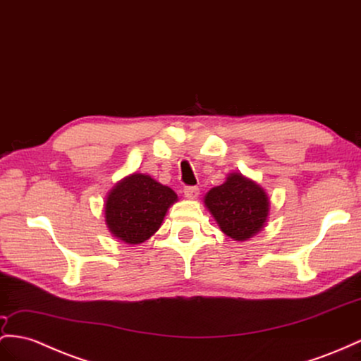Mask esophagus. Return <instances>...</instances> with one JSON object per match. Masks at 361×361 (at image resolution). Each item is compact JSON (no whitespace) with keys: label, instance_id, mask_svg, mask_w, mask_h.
Returning a JSON list of instances; mask_svg holds the SVG:
<instances>
[{"label":"esophagus","instance_id":"34e87169","mask_svg":"<svg viewBox=\"0 0 361 361\" xmlns=\"http://www.w3.org/2000/svg\"><path fill=\"white\" fill-rule=\"evenodd\" d=\"M183 192H184V197L189 200H195L200 195V189L197 186H186Z\"/></svg>","mask_w":361,"mask_h":361}]
</instances>
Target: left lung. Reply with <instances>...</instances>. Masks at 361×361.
<instances>
[{
  "mask_svg": "<svg viewBox=\"0 0 361 361\" xmlns=\"http://www.w3.org/2000/svg\"><path fill=\"white\" fill-rule=\"evenodd\" d=\"M204 204L219 228L235 241H245L261 232L270 212L269 197L259 184L235 172L206 193Z\"/></svg>",
  "mask_w": 361,
  "mask_h": 361,
  "instance_id": "left-lung-1",
  "label": "left lung"
}]
</instances>
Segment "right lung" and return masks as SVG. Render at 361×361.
<instances>
[{"label": "right lung", "instance_id": "1", "mask_svg": "<svg viewBox=\"0 0 361 361\" xmlns=\"http://www.w3.org/2000/svg\"><path fill=\"white\" fill-rule=\"evenodd\" d=\"M177 200V193L149 175L133 173L108 193L105 223L120 241L140 244L160 228L166 212Z\"/></svg>", "mask_w": 361, "mask_h": 361}]
</instances>
